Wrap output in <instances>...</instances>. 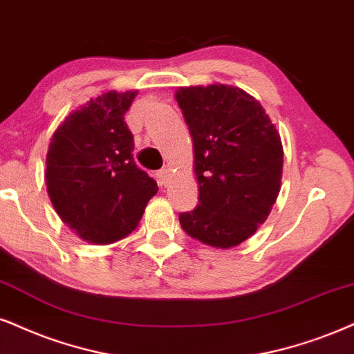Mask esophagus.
Masks as SVG:
<instances>
[{
	"mask_svg": "<svg viewBox=\"0 0 354 354\" xmlns=\"http://www.w3.org/2000/svg\"><path fill=\"white\" fill-rule=\"evenodd\" d=\"M156 176H158V183H160V186H167V185H168V180H169V168H163V169H160V171H158V174H156Z\"/></svg>",
	"mask_w": 354,
	"mask_h": 354,
	"instance_id": "esophagus-1",
	"label": "esophagus"
}]
</instances>
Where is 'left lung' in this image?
Returning a JSON list of instances; mask_svg holds the SVG:
<instances>
[{
  "mask_svg": "<svg viewBox=\"0 0 354 354\" xmlns=\"http://www.w3.org/2000/svg\"><path fill=\"white\" fill-rule=\"evenodd\" d=\"M174 97L189 127L199 185V205L180 214V223L209 247L234 248L265 223L276 203L281 136L259 101L236 86H186Z\"/></svg>",
  "mask_w": 354,
  "mask_h": 354,
  "instance_id": "left-lung-1",
  "label": "left lung"
}]
</instances>
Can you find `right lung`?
Segmentation results:
<instances>
[{"instance_id": "1", "label": "right lung", "mask_w": 354, "mask_h": 354, "mask_svg": "<svg viewBox=\"0 0 354 354\" xmlns=\"http://www.w3.org/2000/svg\"><path fill=\"white\" fill-rule=\"evenodd\" d=\"M137 91H107L64 119L46 160L48 198L80 239L109 245L137 229L156 181L133 162L124 120Z\"/></svg>"}]
</instances>
